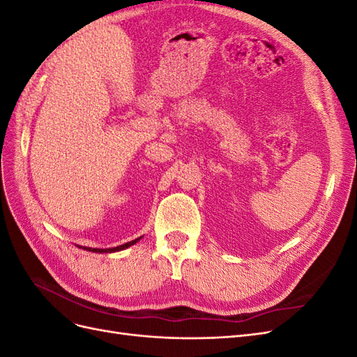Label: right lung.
<instances>
[{
	"instance_id": "right-lung-1",
	"label": "right lung",
	"mask_w": 357,
	"mask_h": 357,
	"mask_svg": "<svg viewBox=\"0 0 357 357\" xmlns=\"http://www.w3.org/2000/svg\"><path fill=\"white\" fill-rule=\"evenodd\" d=\"M139 238L134 240V241H129L126 244H122V245H117V247H113V248H92V247H82L84 248V250L88 252H93V253H113V252H119V250H123V248H128L129 245H134Z\"/></svg>"
}]
</instances>
